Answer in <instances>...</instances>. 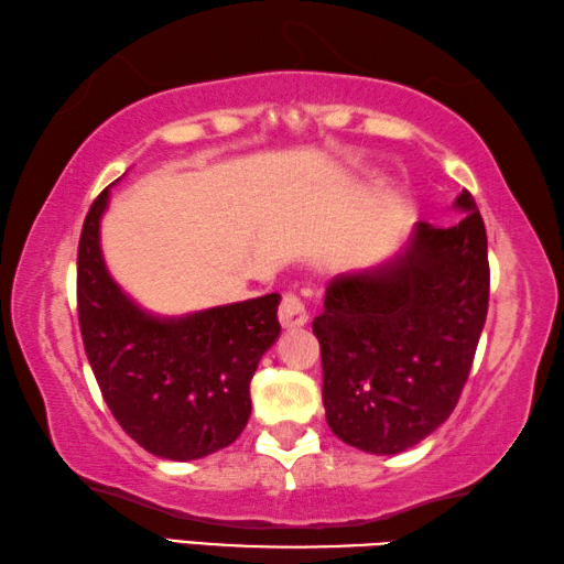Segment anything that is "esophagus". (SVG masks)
Listing matches in <instances>:
<instances>
[{
    "instance_id": "esophagus-1",
    "label": "esophagus",
    "mask_w": 564,
    "mask_h": 564,
    "mask_svg": "<svg viewBox=\"0 0 564 564\" xmlns=\"http://www.w3.org/2000/svg\"><path fill=\"white\" fill-rule=\"evenodd\" d=\"M279 321L283 328H301L308 323V311H305V303L299 299V295L285 293L279 308Z\"/></svg>"
}]
</instances>
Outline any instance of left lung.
Here are the masks:
<instances>
[{
  "label": "left lung",
  "instance_id": "left-lung-1",
  "mask_svg": "<svg viewBox=\"0 0 564 564\" xmlns=\"http://www.w3.org/2000/svg\"><path fill=\"white\" fill-rule=\"evenodd\" d=\"M453 226L420 221L393 259L328 283L321 343L330 431L362 453L395 455L441 427L470 376L488 316V236L470 191Z\"/></svg>",
  "mask_w": 564,
  "mask_h": 564
}]
</instances>
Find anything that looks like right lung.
Instances as JSON below:
<instances>
[{"label": "right lung", "mask_w": 564, "mask_h": 564, "mask_svg": "<svg viewBox=\"0 0 564 564\" xmlns=\"http://www.w3.org/2000/svg\"><path fill=\"white\" fill-rule=\"evenodd\" d=\"M104 188L84 218L76 308L94 378L111 415L144 451L198 460L231 445L251 415V378L281 333L279 293L181 318L139 308L101 256Z\"/></svg>", "instance_id": "1"}]
</instances>
